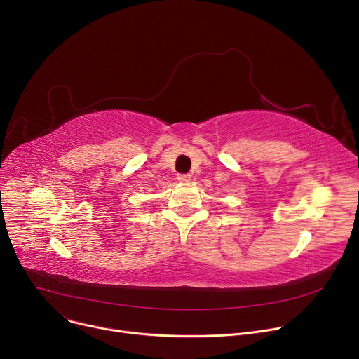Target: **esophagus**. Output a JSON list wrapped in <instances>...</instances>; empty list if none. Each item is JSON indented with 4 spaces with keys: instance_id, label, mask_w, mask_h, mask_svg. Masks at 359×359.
Here are the masks:
<instances>
[{
    "instance_id": "obj_1",
    "label": "esophagus",
    "mask_w": 359,
    "mask_h": 359,
    "mask_svg": "<svg viewBox=\"0 0 359 359\" xmlns=\"http://www.w3.org/2000/svg\"><path fill=\"white\" fill-rule=\"evenodd\" d=\"M190 179H191V176L187 173V175H179L177 176V180L179 182H182V183H187V182H190Z\"/></svg>"
}]
</instances>
